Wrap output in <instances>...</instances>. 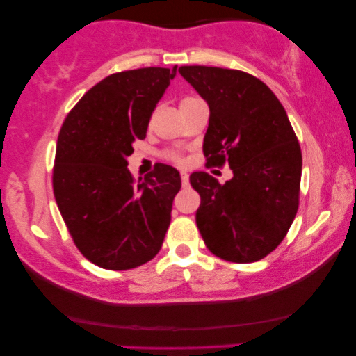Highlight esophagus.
Returning a JSON list of instances; mask_svg holds the SVG:
<instances>
[{
    "label": "esophagus",
    "mask_w": 356,
    "mask_h": 356,
    "mask_svg": "<svg viewBox=\"0 0 356 356\" xmlns=\"http://www.w3.org/2000/svg\"><path fill=\"white\" fill-rule=\"evenodd\" d=\"M189 183V175L186 172H181V184L183 186H188Z\"/></svg>",
    "instance_id": "esophagus-1"
}]
</instances>
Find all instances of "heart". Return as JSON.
<instances>
[{
	"mask_svg": "<svg viewBox=\"0 0 356 356\" xmlns=\"http://www.w3.org/2000/svg\"><path fill=\"white\" fill-rule=\"evenodd\" d=\"M196 99H197V97H183L181 102H179V106L186 104V102H191V100H196ZM167 159L170 160V162L178 163V165H181V163L184 162L183 155L179 154V152H177V150H172V152H168V154H167Z\"/></svg>",
	"mask_w": 356,
	"mask_h": 356,
	"instance_id": "b5f03b06",
	"label": "heart"
}]
</instances>
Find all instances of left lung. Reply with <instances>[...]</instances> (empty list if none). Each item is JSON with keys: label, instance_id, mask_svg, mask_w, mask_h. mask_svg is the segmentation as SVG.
I'll list each match as a JSON object with an SVG mask.
<instances>
[{"label": "left lung", "instance_id": "8db88e82", "mask_svg": "<svg viewBox=\"0 0 356 356\" xmlns=\"http://www.w3.org/2000/svg\"><path fill=\"white\" fill-rule=\"evenodd\" d=\"M207 102V163L228 162L233 178L220 184L206 172L189 183L201 196L196 223L209 251L230 262H256L284 240L298 211L301 149L286 111L269 87L238 70H178Z\"/></svg>", "mask_w": 356, "mask_h": 356}]
</instances>
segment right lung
I'll return each mask as SVG.
<instances>
[{"label": "right lung", "instance_id": "1", "mask_svg": "<svg viewBox=\"0 0 356 356\" xmlns=\"http://www.w3.org/2000/svg\"><path fill=\"white\" fill-rule=\"evenodd\" d=\"M175 74L177 66L110 74L86 92L58 134V209L81 254L102 269H134L162 248L181 178L177 168L157 163L136 181L126 159L134 140L145 138Z\"/></svg>", "mask_w": 356, "mask_h": 356}]
</instances>
